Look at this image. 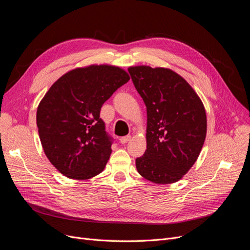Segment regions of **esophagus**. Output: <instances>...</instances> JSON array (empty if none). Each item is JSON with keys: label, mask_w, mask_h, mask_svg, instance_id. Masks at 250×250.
Here are the masks:
<instances>
[{"label": "esophagus", "mask_w": 250, "mask_h": 250, "mask_svg": "<svg viewBox=\"0 0 250 250\" xmlns=\"http://www.w3.org/2000/svg\"><path fill=\"white\" fill-rule=\"evenodd\" d=\"M129 141H130V136H126V137H124V138L121 139V143L122 144H126Z\"/></svg>", "instance_id": "1"}]
</instances>
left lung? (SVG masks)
<instances>
[{
  "instance_id": "obj_1",
  "label": "left lung",
  "mask_w": 250,
  "mask_h": 250,
  "mask_svg": "<svg viewBox=\"0 0 250 250\" xmlns=\"http://www.w3.org/2000/svg\"><path fill=\"white\" fill-rule=\"evenodd\" d=\"M127 70L147 107V150L136 160L138 172L157 185L174 183L189 171L204 146V103L171 69L142 64Z\"/></svg>"
}]
</instances>
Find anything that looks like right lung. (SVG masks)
Instances as JSON below:
<instances>
[{
    "instance_id": "obj_1",
    "label": "right lung",
    "mask_w": 250,
    "mask_h": 250,
    "mask_svg": "<svg viewBox=\"0 0 250 250\" xmlns=\"http://www.w3.org/2000/svg\"><path fill=\"white\" fill-rule=\"evenodd\" d=\"M128 80L117 65L76 68L59 78L39 102V139L47 159L62 175L86 180L103 171L112 150L100 109Z\"/></svg>"
}]
</instances>
